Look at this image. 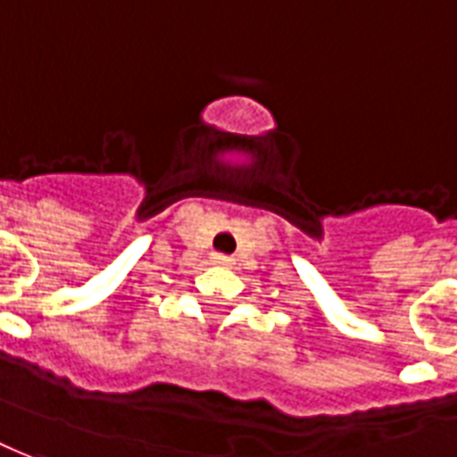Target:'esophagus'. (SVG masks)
I'll use <instances>...</instances> for the list:
<instances>
[{"instance_id":"34e87169","label":"esophagus","mask_w":457,"mask_h":457,"mask_svg":"<svg viewBox=\"0 0 457 457\" xmlns=\"http://www.w3.org/2000/svg\"><path fill=\"white\" fill-rule=\"evenodd\" d=\"M212 262H214V265H226V268H228V265L233 262V258H228V255H224V253H214V255H212Z\"/></svg>"}]
</instances>
